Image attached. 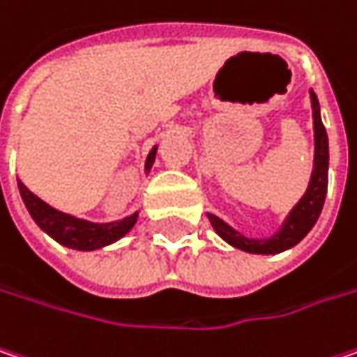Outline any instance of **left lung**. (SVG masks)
<instances>
[{"instance_id":"left-lung-1","label":"left lung","mask_w":357,"mask_h":357,"mask_svg":"<svg viewBox=\"0 0 357 357\" xmlns=\"http://www.w3.org/2000/svg\"><path fill=\"white\" fill-rule=\"evenodd\" d=\"M309 98H311V113H313V143H315L313 145V169H311V178H309V185L305 194L284 216L279 230L266 238H252L238 232L234 226L222 220L220 216L206 212L214 232L222 241L228 242L232 248H238L242 252H250V255H279L303 241L319 218L324 210L325 194H327L329 141H327V133L321 121L319 100L313 91H309Z\"/></svg>"}]
</instances>
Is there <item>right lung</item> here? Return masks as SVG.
<instances>
[{"label": "right lung", "instance_id": "right-lung-1", "mask_svg": "<svg viewBox=\"0 0 357 357\" xmlns=\"http://www.w3.org/2000/svg\"><path fill=\"white\" fill-rule=\"evenodd\" d=\"M158 155V145L149 151V155L145 159V174H149L153 161ZM17 188H20V196L24 199L32 220L40 226V230H44L50 238L66 246L73 250H82V252H91L105 248L113 242L121 241L127 232H131V228L135 226L139 218V210L133 212L131 216H125L121 220L113 222H93L86 218H78L74 214L62 212L58 208L50 206L48 202L36 196L30 192L24 181L17 179Z\"/></svg>", "mask_w": 357, "mask_h": 357}]
</instances>
